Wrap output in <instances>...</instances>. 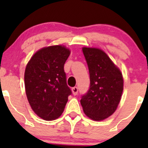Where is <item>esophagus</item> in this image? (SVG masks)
<instances>
[{"instance_id": "34e87169", "label": "esophagus", "mask_w": 148, "mask_h": 148, "mask_svg": "<svg viewBox=\"0 0 148 148\" xmlns=\"http://www.w3.org/2000/svg\"><path fill=\"white\" fill-rule=\"evenodd\" d=\"M72 92L74 95H77V93H78V87L77 86H74V87L72 88Z\"/></svg>"}]
</instances>
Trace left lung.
<instances>
[{
    "instance_id": "8db88e82",
    "label": "left lung",
    "mask_w": 148,
    "mask_h": 148,
    "mask_svg": "<svg viewBox=\"0 0 148 148\" xmlns=\"http://www.w3.org/2000/svg\"><path fill=\"white\" fill-rule=\"evenodd\" d=\"M82 51L89 68L90 86L80 102L88 117L101 121L117 110L123 91V78L119 68L102 50L83 47Z\"/></svg>"
}]
</instances>
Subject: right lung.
I'll list each match as a JSON object with an SVG mask.
<instances>
[{
	"mask_svg": "<svg viewBox=\"0 0 148 148\" xmlns=\"http://www.w3.org/2000/svg\"><path fill=\"white\" fill-rule=\"evenodd\" d=\"M69 49L61 45L42 48L36 52L26 67L25 89L33 111L50 121L60 117L71 95L64 69Z\"/></svg>",
	"mask_w": 148,
	"mask_h": 148,
	"instance_id": "1",
	"label": "right lung"
}]
</instances>
